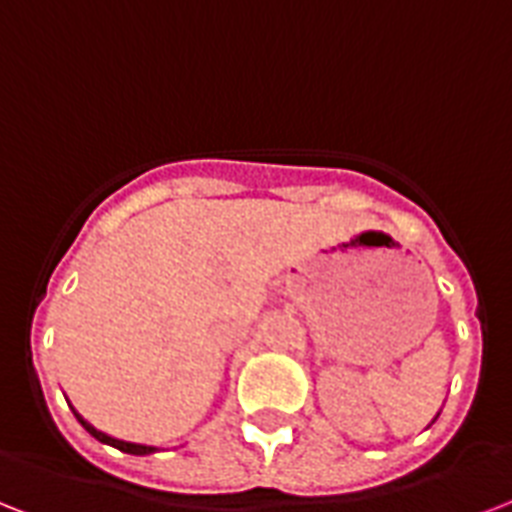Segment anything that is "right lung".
I'll return each mask as SVG.
<instances>
[{
  "mask_svg": "<svg viewBox=\"0 0 512 512\" xmlns=\"http://www.w3.org/2000/svg\"><path fill=\"white\" fill-rule=\"evenodd\" d=\"M77 419H79V425L85 427L87 433L93 435L95 441L109 443V446H114V449L125 451V454H138V457H144V454H152V451H154V446H138V443H125V441H117V438H109V435H104V433H101V430H95L93 425H87L85 419L79 417V414H77Z\"/></svg>",
  "mask_w": 512,
  "mask_h": 512,
  "instance_id": "obj_1",
  "label": "right lung"
}]
</instances>
